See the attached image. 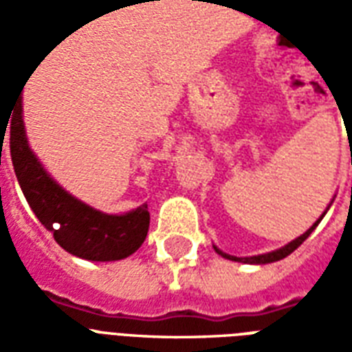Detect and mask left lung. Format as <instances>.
<instances>
[{
  "mask_svg": "<svg viewBox=\"0 0 352 352\" xmlns=\"http://www.w3.org/2000/svg\"><path fill=\"white\" fill-rule=\"evenodd\" d=\"M332 201H333V199H332ZM332 201H330V206H332ZM330 206L326 207V211L330 209ZM326 211L322 214H320V217H318V221L315 222V224H313V226H311V228L307 230L305 234H302V236H300V237H296V239H292L290 243H287V245H285V247H280V249H277V251L265 252V254H256V256H232V254H228V252H222L221 249L217 247V245H213L214 251L219 252L222 258L232 260V262H241V264H272V262H277V260L287 258L290 252H294L296 249H298V247H300V245H302L303 241H305V239H307V237L311 236V232L317 228L318 222L322 221V217H324V214H326Z\"/></svg>",
  "mask_w": 352,
  "mask_h": 352,
  "instance_id": "obj_1",
  "label": "left lung"
}]
</instances>
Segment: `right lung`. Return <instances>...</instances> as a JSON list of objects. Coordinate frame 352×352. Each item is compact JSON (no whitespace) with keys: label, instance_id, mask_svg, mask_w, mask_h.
Segmentation results:
<instances>
[{"label":"right lung","instance_id":"obj_1","mask_svg":"<svg viewBox=\"0 0 352 352\" xmlns=\"http://www.w3.org/2000/svg\"><path fill=\"white\" fill-rule=\"evenodd\" d=\"M11 158L32 211L64 251L82 260L113 262L143 245L151 221L146 206L126 214L101 213L64 190L43 168L28 143L22 96L11 116Z\"/></svg>","mask_w":352,"mask_h":352}]
</instances>
